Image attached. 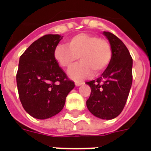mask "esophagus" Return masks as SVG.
<instances>
[{
  "mask_svg": "<svg viewBox=\"0 0 151 151\" xmlns=\"http://www.w3.org/2000/svg\"><path fill=\"white\" fill-rule=\"evenodd\" d=\"M84 84V82H78V81H77V82H75V85L77 86H82Z\"/></svg>",
  "mask_w": 151,
  "mask_h": 151,
  "instance_id": "34e87169",
  "label": "esophagus"
}]
</instances>
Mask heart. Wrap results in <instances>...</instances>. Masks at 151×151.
I'll use <instances>...</instances> for the list:
<instances>
[{
    "label": "heart",
    "instance_id": "b5f03b06",
    "mask_svg": "<svg viewBox=\"0 0 151 151\" xmlns=\"http://www.w3.org/2000/svg\"><path fill=\"white\" fill-rule=\"evenodd\" d=\"M65 45H57L53 56L63 68H70L79 57L81 63L69 70V76L79 81L92 75L99 74L111 62L112 48L108 40L86 33L78 34L66 41Z\"/></svg>",
    "mask_w": 151,
    "mask_h": 151
}]
</instances>
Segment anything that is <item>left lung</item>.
I'll use <instances>...</instances> for the list:
<instances>
[{
  "label": "left lung",
  "instance_id": "left-lung-1",
  "mask_svg": "<svg viewBox=\"0 0 151 151\" xmlns=\"http://www.w3.org/2000/svg\"><path fill=\"white\" fill-rule=\"evenodd\" d=\"M112 48V58L102 75L87 82L91 92L86 100L88 110L94 116L111 120L123 111L133 82V59L129 50L115 35L104 31Z\"/></svg>",
  "mask_w": 151,
  "mask_h": 151
}]
</instances>
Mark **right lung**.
I'll list each match as a JSON object with an SVG mask.
<instances>
[{"label": "right lung", "instance_id": "obj_1", "mask_svg": "<svg viewBox=\"0 0 151 151\" xmlns=\"http://www.w3.org/2000/svg\"><path fill=\"white\" fill-rule=\"evenodd\" d=\"M61 39L59 35H45L20 56L16 75L18 95L25 111L36 119L59 113L75 86L53 56Z\"/></svg>", "mask_w": 151, "mask_h": 151}]
</instances>
